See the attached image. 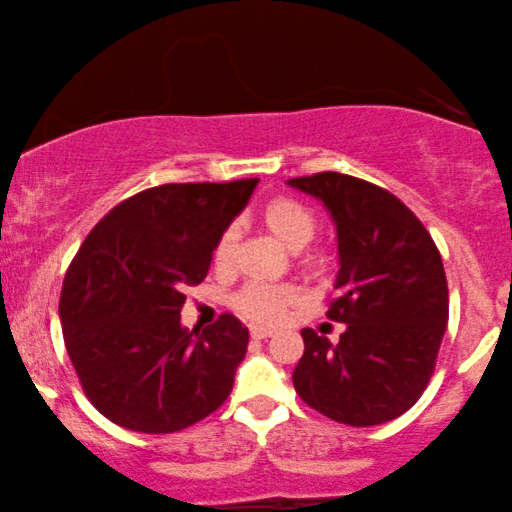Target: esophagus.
<instances>
[{
  "label": "esophagus",
  "mask_w": 512,
  "mask_h": 512,
  "mask_svg": "<svg viewBox=\"0 0 512 512\" xmlns=\"http://www.w3.org/2000/svg\"><path fill=\"white\" fill-rule=\"evenodd\" d=\"M249 335H251V340H265V338H272L275 331H270V328H261V326H251Z\"/></svg>",
  "instance_id": "esophagus-1"
}]
</instances>
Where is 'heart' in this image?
I'll return each instance as SVG.
<instances>
[{"label":"heart","mask_w":512,"mask_h":512,"mask_svg":"<svg viewBox=\"0 0 512 512\" xmlns=\"http://www.w3.org/2000/svg\"><path fill=\"white\" fill-rule=\"evenodd\" d=\"M263 226L277 237L289 251H298L300 265L305 270L317 272L326 265V254L321 249H305L317 233V216L312 209H307L303 202L293 198H272L261 209ZM237 244H240V228L237 223H230L219 233L212 249L214 268L221 272H230L237 261ZM298 293L286 284H247L233 296V307L242 317H247L254 324H279L286 317L291 305H296Z\"/></svg>","instance_id":"obj_1"}]
</instances>
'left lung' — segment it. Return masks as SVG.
<instances>
[{"label": "left lung", "instance_id": "obj_1", "mask_svg": "<svg viewBox=\"0 0 512 512\" xmlns=\"http://www.w3.org/2000/svg\"><path fill=\"white\" fill-rule=\"evenodd\" d=\"M286 184L324 202L338 230L340 270L326 317L340 342L303 328L298 396L349 426L401 417L424 394L447 328V279L429 230L396 195L340 172Z\"/></svg>", "mask_w": 512, "mask_h": 512}]
</instances>
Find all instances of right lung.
I'll return each mask as SVG.
<instances>
[{
  "instance_id": "1",
  "label": "right lung",
  "mask_w": 512,
  "mask_h": 512,
  "mask_svg": "<svg viewBox=\"0 0 512 512\" xmlns=\"http://www.w3.org/2000/svg\"><path fill=\"white\" fill-rule=\"evenodd\" d=\"M256 184L149 188L83 240L62 284L60 324L88 401L114 424L174 433L212 415L233 391L249 331L233 314L188 331L181 307Z\"/></svg>"
}]
</instances>
